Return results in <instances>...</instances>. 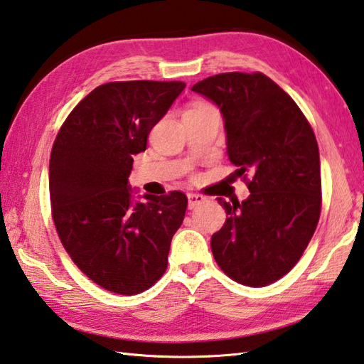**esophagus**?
Segmentation results:
<instances>
[{
	"label": "esophagus",
	"mask_w": 364,
	"mask_h": 364,
	"mask_svg": "<svg viewBox=\"0 0 364 364\" xmlns=\"http://www.w3.org/2000/svg\"><path fill=\"white\" fill-rule=\"evenodd\" d=\"M205 200L206 198L202 194H188V206H189V210H194L196 206L202 205Z\"/></svg>",
	"instance_id": "obj_1"
}]
</instances>
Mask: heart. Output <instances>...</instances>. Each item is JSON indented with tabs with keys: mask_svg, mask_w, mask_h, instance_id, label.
Instances as JSON below:
<instances>
[{
	"mask_svg": "<svg viewBox=\"0 0 364 364\" xmlns=\"http://www.w3.org/2000/svg\"><path fill=\"white\" fill-rule=\"evenodd\" d=\"M210 105H206V103H203V102H196V103H192L191 105V107H189V112H196V111H205V109H210ZM186 111V112H188Z\"/></svg>",
	"mask_w": 364,
	"mask_h": 364,
	"instance_id": "b5f03b06",
	"label": "heart"
}]
</instances>
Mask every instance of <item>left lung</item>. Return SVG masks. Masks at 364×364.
Here are the masks:
<instances>
[{"label": "left lung", "mask_w": 364, "mask_h": 364, "mask_svg": "<svg viewBox=\"0 0 364 364\" xmlns=\"http://www.w3.org/2000/svg\"><path fill=\"white\" fill-rule=\"evenodd\" d=\"M192 90L219 107L227 153L250 196L218 202L227 220L211 237L219 267L235 282L267 286L296 266L321 215L316 136L296 102L266 75L231 72Z\"/></svg>", "instance_id": "obj_1"}]
</instances>
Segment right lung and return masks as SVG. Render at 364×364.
I'll use <instances>...</instances> for the list:
<instances>
[{
  "label": "right lung",
  "mask_w": 364,
  "mask_h": 364,
  "mask_svg": "<svg viewBox=\"0 0 364 364\" xmlns=\"http://www.w3.org/2000/svg\"><path fill=\"white\" fill-rule=\"evenodd\" d=\"M186 87L181 81H115L95 87L68 114L50 156L53 220L64 249L102 288L133 296L167 269L188 198L142 196L128 184L133 156Z\"/></svg>",
  "instance_id": "add662e5"
}]
</instances>
